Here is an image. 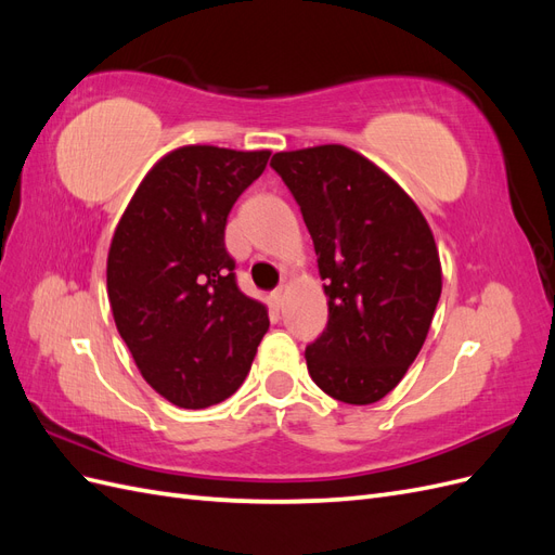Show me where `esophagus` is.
Listing matches in <instances>:
<instances>
[{"mask_svg": "<svg viewBox=\"0 0 555 555\" xmlns=\"http://www.w3.org/2000/svg\"><path fill=\"white\" fill-rule=\"evenodd\" d=\"M282 298H284V292H282V289H275V292L271 294V300H273V306H275V308H280V306H282Z\"/></svg>", "mask_w": 555, "mask_h": 555, "instance_id": "obj_1", "label": "esophagus"}]
</instances>
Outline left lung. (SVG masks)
Wrapping results in <instances>:
<instances>
[{"mask_svg":"<svg viewBox=\"0 0 555 555\" xmlns=\"http://www.w3.org/2000/svg\"><path fill=\"white\" fill-rule=\"evenodd\" d=\"M304 212L328 324L306 347L308 373L335 400L371 405L422 351L442 294L438 245L422 210L371 159L317 145L271 159Z\"/></svg>","mask_w":555,"mask_h":555,"instance_id":"1","label":"left lung"}]
</instances>
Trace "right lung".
Returning a JSON list of instances; mask_svg holds the SVG:
<instances>
[{
    "label": "right lung",
    "instance_id": "obj_1",
    "mask_svg": "<svg viewBox=\"0 0 555 555\" xmlns=\"http://www.w3.org/2000/svg\"><path fill=\"white\" fill-rule=\"evenodd\" d=\"M271 153L184 145L162 157L117 222L106 282L115 326L143 379L201 410L236 393L268 331L224 245L227 217Z\"/></svg>",
    "mask_w": 555,
    "mask_h": 555
}]
</instances>
